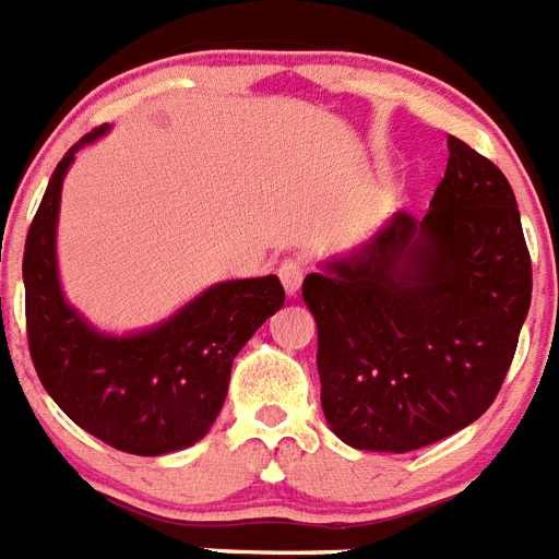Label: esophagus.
<instances>
[{"label":"esophagus","instance_id":"esophagus-1","mask_svg":"<svg viewBox=\"0 0 559 559\" xmlns=\"http://www.w3.org/2000/svg\"><path fill=\"white\" fill-rule=\"evenodd\" d=\"M278 278L284 284L286 295H295L300 289V284H304V266L298 261H284L278 270Z\"/></svg>","mask_w":559,"mask_h":559}]
</instances>
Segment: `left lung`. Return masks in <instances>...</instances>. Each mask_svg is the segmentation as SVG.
Instances as JSON below:
<instances>
[{
  "mask_svg": "<svg viewBox=\"0 0 559 559\" xmlns=\"http://www.w3.org/2000/svg\"><path fill=\"white\" fill-rule=\"evenodd\" d=\"M425 216L394 213L304 278L320 405L348 448L411 453L473 425L512 366L532 304L521 211L498 165L448 138Z\"/></svg>",
  "mask_w": 559,
  "mask_h": 559,
  "instance_id": "obj_1",
  "label": "left lung"
}]
</instances>
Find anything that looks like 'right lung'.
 Segmentation results:
<instances>
[{"mask_svg":"<svg viewBox=\"0 0 559 559\" xmlns=\"http://www.w3.org/2000/svg\"><path fill=\"white\" fill-rule=\"evenodd\" d=\"M106 132L109 123L64 154L27 230V340L38 380L78 427L123 453L163 455L205 439L225 405L236 354L284 307V286L275 275L219 281L140 332L92 326L61 289L56 233L67 171Z\"/></svg>","mask_w":559,"mask_h":559,"instance_id":"obj_1","label":"right lung"}]
</instances>
